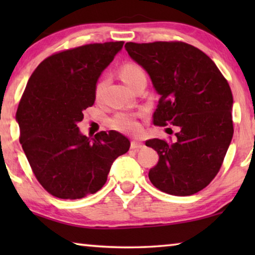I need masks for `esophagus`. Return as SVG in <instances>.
Listing matches in <instances>:
<instances>
[{"instance_id": "esophagus-1", "label": "esophagus", "mask_w": 255, "mask_h": 255, "mask_svg": "<svg viewBox=\"0 0 255 255\" xmlns=\"http://www.w3.org/2000/svg\"><path fill=\"white\" fill-rule=\"evenodd\" d=\"M141 147H144L143 143H140V141H137V140H131V143H130L131 149H139Z\"/></svg>"}]
</instances>
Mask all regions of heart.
Segmentation results:
<instances>
[{
  "instance_id": "heart-1",
  "label": "heart",
  "mask_w": 255,
  "mask_h": 255,
  "mask_svg": "<svg viewBox=\"0 0 255 255\" xmlns=\"http://www.w3.org/2000/svg\"><path fill=\"white\" fill-rule=\"evenodd\" d=\"M119 75L122 80L131 89L139 83L140 81H146V74L143 67L136 63H127L119 68ZM107 80L102 77L98 81L94 90V96L97 99L100 98L102 90L105 88ZM138 115L129 114V112H118L111 119V126L123 132H136L139 129V124L137 122Z\"/></svg>"
}]
</instances>
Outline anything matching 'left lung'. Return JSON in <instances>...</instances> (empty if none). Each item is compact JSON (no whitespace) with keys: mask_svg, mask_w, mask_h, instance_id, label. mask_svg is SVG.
<instances>
[{"mask_svg":"<svg viewBox=\"0 0 255 255\" xmlns=\"http://www.w3.org/2000/svg\"><path fill=\"white\" fill-rule=\"evenodd\" d=\"M125 48L161 96L155 126L178 128L174 140L146 141L159 156L150 182L169 195H195L217 175L234 133L230 84L210 57L187 42H127Z\"/></svg>","mask_w":255,"mask_h":255,"instance_id":"obj_1","label":"left lung"}]
</instances>
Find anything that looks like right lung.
Segmentation results:
<instances>
[{
  "mask_svg": "<svg viewBox=\"0 0 255 255\" xmlns=\"http://www.w3.org/2000/svg\"><path fill=\"white\" fill-rule=\"evenodd\" d=\"M124 41L89 44L58 51L42 60L30 76L16 119L20 144L34 176L51 196L81 199L99 191L116 158L130 141L115 130L89 138L76 123L93 106L101 72Z\"/></svg>",
  "mask_w": 255,
  "mask_h": 255,
  "instance_id": "obj_1",
  "label": "right lung"
}]
</instances>
